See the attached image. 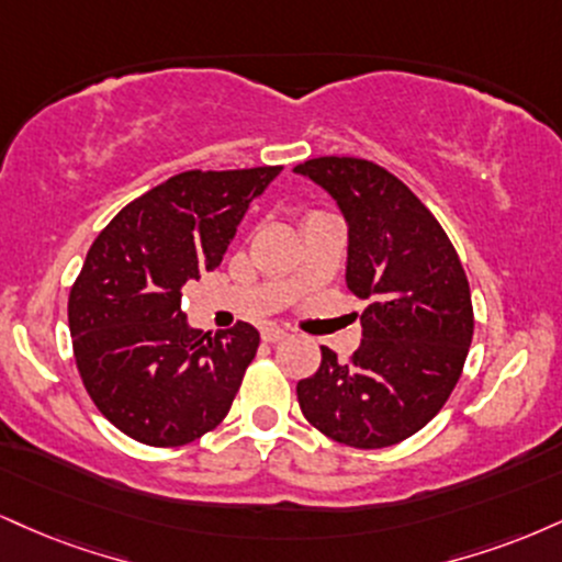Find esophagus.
<instances>
[{"mask_svg":"<svg viewBox=\"0 0 562 562\" xmlns=\"http://www.w3.org/2000/svg\"><path fill=\"white\" fill-rule=\"evenodd\" d=\"M282 337H288V329H282V327H267V329H261V340H263V342H280Z\"/></svg>","mask_w":562,"mask_h":562,"instance_id":"1","label":"esophagus"}]
</instances>
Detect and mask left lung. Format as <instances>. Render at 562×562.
<instances>
[{
  "label": "left lung",
  "instance_id": "left-lung-1",
  "mask_svg": "<svg viewBox=\"0 0 562 562\" xmlns=\"http://www.w3.org/2000/svg\"><path fill=\"white\" fill-rule=\"evenodd\" d=\"M348 225L346 285L369 301L350 361L322 348V367L299 382L311 427L358 450L390 448L439 414L474 335L471 290L456 248L408 186L353 157L303 161Z\"/></svg>",
  "mask_w": 562,
  "mask_h": 562
}]
</instances>
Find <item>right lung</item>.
Returning <instances> with one entry per match:
<instances>
[{
    "instance_id": "right-lung-1",
    "label": "right lung",
    "mask_w": 562,
    "mask_h": 562,
    "mask_svg": "<svg viewBox=\"0 0 562 562\" xmlns=\"http://www.w3.org/2000/svg\"><path fill=\"white\" fill-rule=\"evenodd\" d=\"M282 167L180 172L99 233L67 301L88 395L120 431L178 448L227 416L259 333L246 322L204 335L182 314V285L220 267L248 204Z\"/></svg>"
}]
</instances>
